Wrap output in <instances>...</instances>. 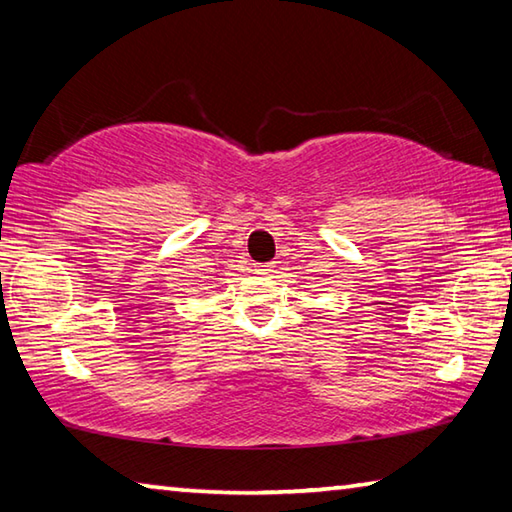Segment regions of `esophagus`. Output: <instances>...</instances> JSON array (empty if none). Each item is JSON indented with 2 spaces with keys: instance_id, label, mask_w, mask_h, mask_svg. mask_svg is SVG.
<instances>
[{
  "instance_id": "1",
  "label": "esophagus",
  "mask_w": 512,
  "mask_h": 512,
  "mask_svg": "<svg viewBox=\"0 0 512 512\" xmlns=\"http://www.w3.org/2000/svg\"><path fill=\"white\" fill-rule=\"evenodd\" d=\"M271 271H273V268H271V266H268V264H262V266H257V273H259V275H264V277H266V275H271Z\"/></svg>"
}]
</instances>
